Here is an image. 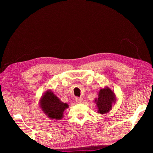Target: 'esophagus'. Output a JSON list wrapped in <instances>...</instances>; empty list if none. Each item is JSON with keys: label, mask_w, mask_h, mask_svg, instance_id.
I'll use <instances>...</instances> for the list:
<instances>
[{"label": "esophagus", "mask_w": 153, "mask_h": 153, "mask_svg": "<svg viewBox=\"0 0 153 153\" xmlns=\"http://www.w3.org/2000/svg\"><path fill=\"white\" fill-rule=\"evenodd\" d=\"M76 101L77 102H78V103H81L82 102V98H81V97H79V98L76 97Z\"/></svg>", "instance_id": "1"}]
</instances>
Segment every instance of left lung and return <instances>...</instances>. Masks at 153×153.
Wrapping results in <instances>:
<instances>
[{"mask_svg": "<svg viewBox=\"0 0 153 153\" xmlns=\"http://www.w3.org/2000/svg\"><path fill=\"white\" fill-rule=\"evenodd\" d=\"M117 100L115 92L108 87H105L104 88L100 89L98 94V98L94 99L98 113L106 114L109 112Z\"/></svg>", "mask_w": 153, "mask_h": 153, "instance_id": "8db88e82", "label": "left lung"}]
</instances>
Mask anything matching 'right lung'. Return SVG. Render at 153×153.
<instances>
[{
    "instance_id": "right-lung-1",
    "label": "right lung",
    "mask_w": 153,
    "mask_h": 153,
    "mask_svg": "<svg viewBox=\"0 0 153 153\" xmlns=\"http://www.w3.org/2000/svg\"><path fill=\"white\" fill-rule=\"evenodd\" d=\"M39 106L48 118L54 120H61L64 116L65 110L69 107V105L62 102L51 89L46 90L40 97Z\"/></svg>"
}]
</instances>
